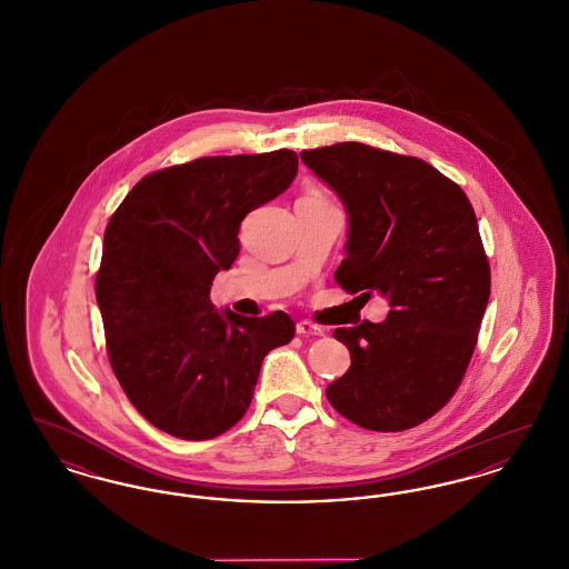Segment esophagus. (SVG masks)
<instances>
[{
    "instance_id": "obj_1",
    "label": "esophagus",
    "mask_w": 569,
    "mask_h": 569,
    "mask_svg": "<svg viewBox=\"0 0 569 569\" xmlns=\"http://www.w3.org/2000/svg\"><path fill=\"white\" fill-rule=\"evenodd\" d=\"M297 332L300 337H309V335H325V328L322 326L313 325L309 320H300L297 322Z\"/></svg>"
}]
</instances>
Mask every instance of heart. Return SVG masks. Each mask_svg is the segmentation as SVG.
Segmentation results:
<instances>
[{
    "label": "heart",
    "mask_w": 569,
    "mask_h": 569,
    "mask_svg": "<svg viewBox=\"0 0 569 569\" xmlns=\"http://www.w3.org/2000/svg\"><path fill=\"white\" fill-rule=\"evenodd\" d=\"M305 198H320V196H318V193H307Z\"/></svg>",
    "instance_id": "b5f03b06"
}]
</instances>
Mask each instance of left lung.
Instances as JSON below:
<instances>
[{
  "instance_id": "obj_1",
  "label": "left lung",
  "mask_w": 569,
  "mask_h": 569,
  "mask_svg": "<svg viewBox=\"0 0 569 569\" xmlns=\"http://www.w3.org/2000/svg\"><path fill=\"white\" fill-rule=\"evenodd\" d=\"M300 160L348 211L337 283L362 305L373 295L390 302L383 322L335 330L352 367L326 397L362 429H411L452 399L476 350L490 269L473 207L431 163L362 142Z\"/></svg>"
}]
</instances>
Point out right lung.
<instances>
[{
	"mask_svg": "<svg viewBox=\"0 0 569 569\" xmlns=\"http://www.w3.org/2000/svg\"><path fill=\"white\" fill-rule=\"evenodd\" d=\"M290 149L198 158L147 174L110 217L96 298L109 360L163 433L213 439L247 411L264 356L295 337L283 311H217L211 286L239 256L244 216L290 188Z\"/></svg>",
	"mask_w": 569,
	"mask_h": 569,
	"instance_id": "add662e5",
	"label": "right lung"
}]
</instances>
